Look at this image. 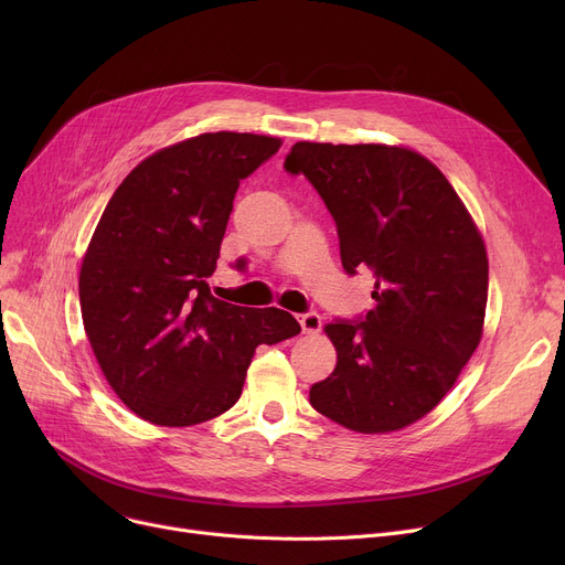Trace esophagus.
Here are the masks:
<instances>
[{
	"mask_svg": "<svg viewBox=\"0 0 565 565\" xmlns=\"http://www.w3.org/2000/svg\"><path fill=\"white\" fill-rule=\"evenodd\" d=\"M298 322L302 324L305 334H316V332H320V328H322V318H320L316 311L300 313V316H298Z\"/></svg>",
	"mask_w": 565,
	"mask_h": 565,
	"instance_id": "1",
	"label": "esophagus"
}]
</instances>
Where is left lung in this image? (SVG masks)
Masks as SVG:
<instances>
[{
    "label": "left lung",
    "mask_w": 565,
    "mask_h": 565,
    "mask_svg": "<svg viewBox=\"0 0 565 565\" xmlns=\"http://www.w3.org/2000/svg\"><path fill=\"white\" fill-rule=\"evenodd\" d=\"M286 171L305 173L337 222L343 270H371L375 307L324 332L337 369L309 401L358 433L405 428L447 396L483 334V237L444 173L384 143L298 141Z\"/></svg>",
    "instance_id": "obj_1"
}]
</instances>
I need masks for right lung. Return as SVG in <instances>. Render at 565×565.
I'll list each match as a JSON object with an SVG mask.
<instances>
[{"mask_svg":"<svg viewBox=\"0 0 565 565\" xmlns=\"http://www.w3.org/2000/svg\"><path fill=\"white\" fill-rule=\"evenodd\" d=\"M279 146L249 132L185 139L137 164L105 207L79 270L82 320L109 387L146 422L220 417L254 350L300 334L288 311L235 307L207 286L237 185Z\"/></svg>","mask_w":565,"mask_h":565,"instance_id":"obj_1","label":"right lung"}]
</instances>
